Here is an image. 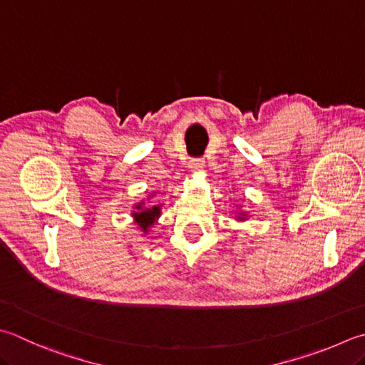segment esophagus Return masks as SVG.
I'll use <instances>...</instances> for the list:
<instances>
[{"mask_svg":"<svg viewBox=\"0 0 365 365\" xmlns=\"http://www.w3.org/2000/svg\"><path fill=\"white\" fill-rule=\"evenodd\" d=\"M189 167H190V170H192V171L203 170V167H205V160H203V159H200V157H198V159H192V160H190V163H189Z\"/></svg>","mask_w":365,"mask_h":365,"instance_id":"esophagus-1","label":"esophagus"}]
</instances>
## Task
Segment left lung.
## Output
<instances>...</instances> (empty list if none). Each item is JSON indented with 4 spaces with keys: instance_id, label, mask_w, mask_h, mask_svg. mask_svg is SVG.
Wrapping results in <instances>:
<instances>
[{
    "instance_id": "1",
    "label": "left lung",
    "mask_w": 365,
    "mask_h": 365,
    "mask_svg": "<svg viewBox=\"0 0 365 365\" xmlns=\"http://www.w3.org/2000/svg\"><path fill=\"white\" fill-rule=\"evenodd\" d=\"M240 219H243V216H240Z\"/></svg>"
}]
</instances>
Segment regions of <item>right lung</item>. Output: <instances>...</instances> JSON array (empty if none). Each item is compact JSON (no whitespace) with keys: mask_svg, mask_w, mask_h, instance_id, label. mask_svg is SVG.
Listing matches in <instances>:
<instances>
[{"mask_svg":"<svg viewBox=\"0 0 365 365\" xmlns=\"http://www.w3.org/2000/svg\"><path fill=\"white\" fill-rule=\"evenodd\" d=\"M135 208L136 211H133L132 216L135 217L136 224L140 225V229L146 233L149 230V227L160 216V205H154L150 206V208H143V203H138L135 205Z\"/></svg>","mask_w":365,"mask_h":365,"instance_id":"right-lung-1","label":"right lung"}]
</instances>
